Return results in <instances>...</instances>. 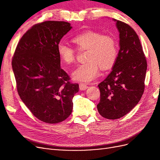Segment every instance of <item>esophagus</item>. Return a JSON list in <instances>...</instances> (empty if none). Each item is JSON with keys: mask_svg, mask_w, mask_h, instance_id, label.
Returning <instances> with one entry per match:
<instances>
[{"mask_svg": "<svg viewBox=\"0 0 160 160\" xmlns=\"http://www.w3.org/2000/svg\"><path fill=\"white\" fill-rule=\"evenodd\" d=\"M88 88V86L85 83H80L79 84V89L81 90H86Z\"/></svg>", "mask_w": 160, "mask_h": 160, "instance_id": "obj_1", "label": "esophagus"}]
</instances>
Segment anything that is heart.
Instances as JSON below:
<instances>
[{
  "instance_id": "1",
  "label": "heart",
  "mask_w": 160,
  "mask_h": 160,
  "mask_svg": "<svg viewBox=\"0 0 160 160\" xmlns=\"http://www.w3.org/2000/svg\"><path fill=\"white\" fill-rule=\"evenodd\" d=\"M79 51H87L86 61L72 72L74 80L90 82L96 79L99 69H111L118 59V47L115 38L99 32L86 31L75 36L71 40ZM57 53L65 65H69L75 61V50L64 43L57 45Z\"/></svg>"
}]
</instances>
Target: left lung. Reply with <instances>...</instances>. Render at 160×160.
Here are the masks:
<instances>
[{"mask_svg":"<svg viewBox=\"0 0 160 160\" xmlns=\"http://www.w3.org/2000/svg\"><path fill=\"white\" fill-rule=\"evenodd\" d=\"M119 51L112 71L98 85L99 114L109 119L122 118L141 99L145 89L147 61L137 33L128 24L115 20Z\"/></svg>","mask_w":160,"mask_h":160,"instance_id":"obj_1","label":"left lung"}]
</instances>
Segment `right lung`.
<instances>
[{
	"label": "right lung",
	"mask_w": 160,
	"mask_h": 160,
	"mask_svg": "<svg viewBox=\"0 0 160 160\" xmlns=\"http://www.w3.org/2000/svg\"><path fill=\"white\" fill-rule=\"evenodd\" d=\"M72 27L65 21H45L21 37L12 60L18 93L34 116L47 123L66 119L72 110L79 85L61 69L57 45Z\"/></svg>",
	"instance_id": "right-lung-1"
}]
</instances>
